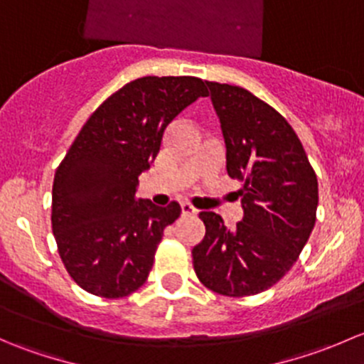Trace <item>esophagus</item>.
<instances>
[{"label": "esophagus", "instance_id": "obj_1", "mask_svg": "<svg viewBox=\"0 0 364 364\" xmlns=\"http://www.w3.org/2000/svg\"><path fill=\"white\" fill-rule=\"evenodd\" d=\"M197 213L199 211H197V209L193 208L190 203H181V215L183 216H196Z\"/></svg>", "mask_w": 364, "mask_h": 364}]
</instances>
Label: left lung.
Listing matches in <instances>:
<instances>
[{"label": "left lung", "instance_id": "1", "mask_svg": "<svg viewBox=\"0 0 364 364\" xmlns=\"http://www.w3.org/2000/svg\"><path fill=\"white\" fill-rule=\"evenodd\" d=\"M227 148V172L241 183L243 220L227 229L203 211L205 236L193 247L197 278L222 296H253L294 266L315 225L318 183L296 132L250 91L208 82Z\"/></svg>", "mask_w": 364, "mask_h": 364}]
</instances>
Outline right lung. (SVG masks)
Instances as JSON below:
<instances>
[{
	"label": "right lung",
	"mask_w": 364,
	"mask_h": 364,
	"mask_svg": "<svg viewBox=\"0 0 364 364\" xmlns=\"http://www.w3.org/2000/svg\"><path fill=\"white\" fill-rule=\"evenodd\" d=\"M199 97L197 77H141L111 95L70 146L53 185V232L68 274L90 294L117 299L148 280L164 229L181 205L137 199L139 176L167 124Z\"/></svg>",
	"instance_id": "obj_1"
}]
</instances>
